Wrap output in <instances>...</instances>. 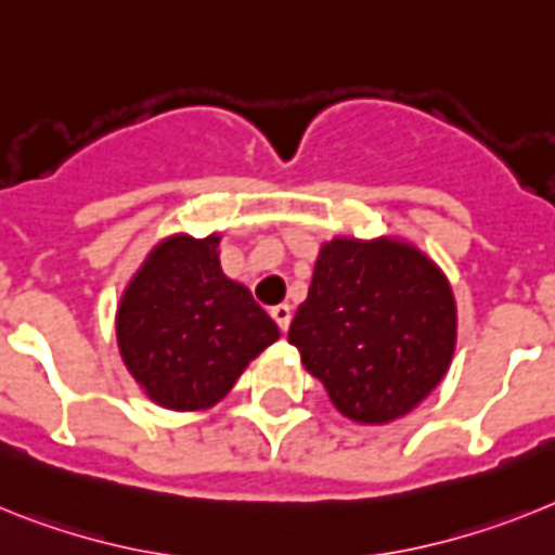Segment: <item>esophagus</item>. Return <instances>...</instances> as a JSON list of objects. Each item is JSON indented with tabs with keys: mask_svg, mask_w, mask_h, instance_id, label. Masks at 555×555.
<instances>
[{
	"mask_svg": "<svg viewBox=\"0 0 555 555\" xmlns=\"http://www.w3.org/2000/svg\"><path fill=\"white\" fill-rule=\"evenodd\" d=\"M271 318H273V321H276L279 330L287 332V326H291L293 312H291V307H287V305H279V307H273V310H271Z\"/></svg>",
	"mask_w": 555,
	"mask_h": 555,
	"instance_id": "1",
	"label": "esophagus"
}]
</instances>
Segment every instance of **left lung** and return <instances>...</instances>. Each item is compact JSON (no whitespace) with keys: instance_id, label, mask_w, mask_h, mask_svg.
Returning a JSON list of instances; mask_svg holds the SVG:
<instances>
[{"instance_id":"obj_1","label":"left lung","mask_w":555,"mask_h":555,"mask_svg":"<svg viewBox=\"0 0 555 555\" xmlns=\"http://www.w3.org/2000/svg\"><path fill=\"white\" fill-rule=\"evenodd\" d=\"M450 282L413 245L332 240L287 340L344 416L385 424L441 383L455 351Z\"/></svg>"}]
</instances>
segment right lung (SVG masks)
<instances>
[{"mask_svg":"<svg viewBox=\"0 0 555 555\" xmlns=\"http://www.w3.org/2000/svg\"><path fill=\"white\" fill-rule=\"evenodd\" d=\"M218 234L170 237L151 250L117 312L119 354L144 393L170 411H201L279 337L248 287L220 271Z\"/></svg>","mask_w":555,"mask_h":555,"instance_id":"1","label":"right lung"}]
</instances>
